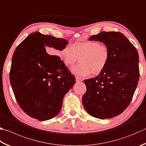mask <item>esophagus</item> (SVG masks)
I'll return each mask as SVG.
<instances>
[{"label": "esophagus", "mask_w": 146, "mask_h": 146, "mask_svg": "<svg viewBox=\"0 0 146 146\" xmlns=\"http://www.w3.org/2000/svg\"><path fill=\"white\" fill-rule=\"evenodd\" d=\"M82 81H83V79H82V78H78V77H76V82H82Z\"/></svg>", "instance_id": "esophagus-1"}]
</instances>
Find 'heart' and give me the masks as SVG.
<instances>
[{"instance_id": "b5f03b06", "label": "heart", "mask_w": 146, "mask_h": 146, "mask_svg": "<svg viewBox=\"0 0 146 146\" xmlns=\"http://www.w3.org/2000/svg\"><path fill=\"white\" fill-rule=\"evenodd\" d=\"M109 50L97 41L76 42L67 45L60 53L65 65L72 66L80 59V64L71 68V72L78 76L99 75L104 70L109 59Z\"/></svg>"}]
</instances>
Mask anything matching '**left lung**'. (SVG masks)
I'll list each match as a JSON object with an SVG mask.
<instances>
[{"label":"left lung","mask_w":146,"mask_h":146,"mask_svg":"<svg viewBox=\"0 0 146 146\" xmlns=\"http://www.w3.org/2000/svg\"><path fill=\"white\" fill-rule=\"evenodd\" d=\"M103 43L109 59L102 73L84 81L87 90L82 97L85 109L101 119L115 117L128 107L139 79V57L132 43L119 32H102L89 38Z\"/></svg>","instance_id":"obj_1"}]
</instances>
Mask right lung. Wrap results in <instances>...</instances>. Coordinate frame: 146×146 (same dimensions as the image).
Listing matches in <instances>:
<instances>
[{
  "instance_id": "right-lung-1",
  "label": "right lung",
  "mask_w": 146,
  "mask_h": 146,
  "mask_svg": "<svg viewBox=\"0 0 146 146\" xmlns=\"http://www.w3.org/2000/svg\"><path fill=\"white\" fill-rule=\"evenodd\" d=\"M68 41L39 32L26 38L12 57L10 83L18 105L31 117L46 121L61 110L65 94L75 84V77L57 55Z\"/></svg>"
}]
</instances>
